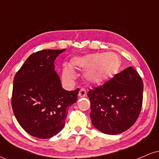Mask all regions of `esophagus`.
Returning a JSON list of instances; mask_svg holds the SVG:
<instances>
[{
    "mask_svg": "<svg viewBox=\"0 0 159 159\" xmlns=\"http://www.w3.org/2000/svg\"><path fill=\"white\" fill-rule=\"evenodd\" d=\"M86 95H87V93H86L85 89H84V88L81 89L79 91V93H78V96L81 98L84 97V96H86Z\"/></svg>",
    "mask_w": 159,
    "mask_h": 159,
    "instance_id": "34e87169",
    "label": "esophagus"
}]
</instances>
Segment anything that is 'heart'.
I'll list each match as a JSON object with an SVG mask.
<instances>
[{"instance_id":"heart-1","label":"heart","mask_w":159,"mask_h":159,"mask_svg":"<svg viewBox=\"0 0 159 159\" xmlns=\"http://www.w3.org/2000/svg\"><path fill=\"white\" fill-rule=\"evenodd\" d=\"M120 57L114 53H94L75 57L71 66L64 65L62 70L63 81L70 83L75 78L74 69H88L84 77L92 84H100L114 78L120 68Z\"/></svg>"}]
</instances>
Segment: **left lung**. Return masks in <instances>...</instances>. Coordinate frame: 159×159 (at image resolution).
Segmentation results:
<instances>
[{
  "label": "left lung",
  "instance_id": "8db88e82",
  "mask_svg": "<svg viewBox=\"0 0 159 159\" xmlns=\"http://www.w3.org/2000/svg\"><path fill=\"white\" fill-rule=\"evenodd\" d=\"M143 90L141 78L132 66L90 89L87 96L93 126L107 134H120L132 127L141 110Z\"/></svg>",
  "mask_w": 159,
  "mask_h": 159
}]
</instances>
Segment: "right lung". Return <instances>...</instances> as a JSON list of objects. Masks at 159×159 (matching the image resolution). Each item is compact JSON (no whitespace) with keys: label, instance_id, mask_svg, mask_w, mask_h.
Segmentation results:
<instances>
[{"label":"right lung","instance_id":"right-lung-1","mask_svg":"<svg viewBox=\"0 0 159 159\" xmlns=\"http://www.w3.org/2000/svg\"><path fill=\"white\" fill-rule=\"evenodd\" d=\"M61 50L34 53L16 72L13 80L12 107L26 132L37 138H52L65 125L69 107L77 101L79 89L67 91L54 70V61Z\"/></svg>","mask_w":159,"mask_h":159}]
</instances>
